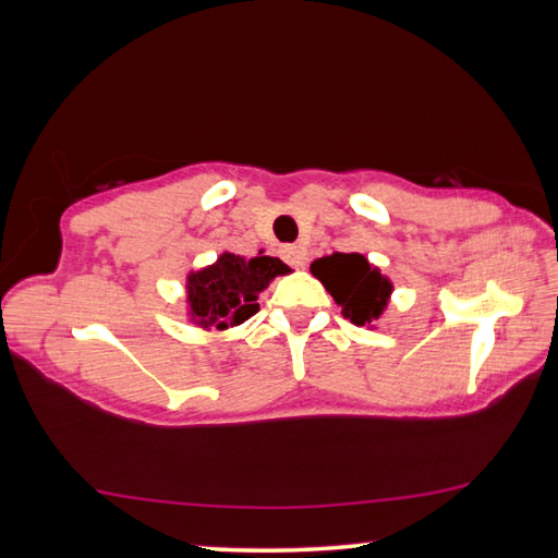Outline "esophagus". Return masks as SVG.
Masks as SVG:
<instances>
[{"instance_id": "34e87169", "label": "esophagus", "mask_w": 558, "mask_h": 558, "mask_svg": "<svg viewBox=\"0 0 558 558\" xmlns=\"http://www.w3.org/2000/svg\"><path fill=\"white\" fill-rule=\"evenodd\" d=\"M280 253H282V258H286L292 268H302L305 266V248H302V245H282L280 248Z\"/></svg>"}]
</instances>
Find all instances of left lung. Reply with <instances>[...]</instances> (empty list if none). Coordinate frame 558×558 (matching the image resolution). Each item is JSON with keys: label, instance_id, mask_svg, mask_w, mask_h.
I'll use <instances>...</instances> for the list:
<instances>
[{"label": "left lung", "instance_id": "obj_1", "mask_svg": "<svg viewBox=\"0 0 558 558\" xmlns=\"http://www.w3.org/2000/svg\"><path fill=\"white\" fill-rule=\"evenodd\" d=\"M310 270L323 280L329 295L342 307V315L354 325H369L379 319L391 295V282L359 253H332L315 260Z\"/></svg>", "mask_w": 558, "mask_h": 558}]
</instances>
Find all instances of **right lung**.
<instances>
[{
    "instance_id": "1",
    "label": "right lung",
    "mask_w": 558,
    "mask_h": 558,
    "mask_svg": "<svg viewBox=\"0 0 558 558\" xmlns=\"http://www.w3.org/2000/svg\"><path fill=\"white\" fill-rule=\"evenodd\" d=\"M290 268L280 258H241L223 253L216 266L189 276V305L202 325L226 329L258 313V292Z\"/></svg>"
}]
</instances>
